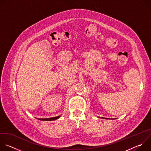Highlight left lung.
Returning a JSON list of instances; mask_svg holds the SVG:
<instances>
[{
	"label": "left lung",
	"instance_id": "left-lung-1",
	"mask_svg": "<svg viewBox=\"0 0 151 151\" xmlns=\"http://www.w3.org/2000/svg\"><path fill=\"white\" fill-rule=\"evenodd\" d=\"M101 118H101V117H100ZM104 119H106V118H104Z\"/></svg>",
	"mask_w": 151,
	"mask_h": 151
}]
</instances>
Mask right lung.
Wrapping results in <instances>:
<instances>
[{"instance_id":"add662e5","label":"right lung","mask_w":151,"mask_h":151,"mask_svg":"<svg viewBox=\"0 0 151 151\" xmlns=\"http://www.w3.org/2000/svg\"><path fill=\"white\" fill-rule=\"evenodd\" d=\"M60 117V116H55V117H52V118H39V120L41 121H54L58 119Z\"/></svg>"}]
</instances>
